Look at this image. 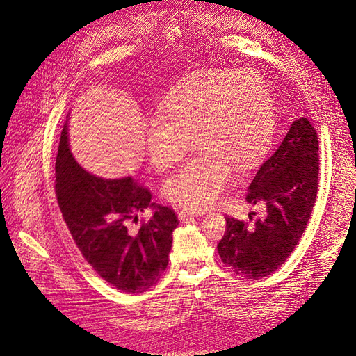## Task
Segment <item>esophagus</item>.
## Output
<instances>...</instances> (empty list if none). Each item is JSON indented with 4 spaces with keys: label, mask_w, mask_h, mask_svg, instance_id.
<instances>
[{
    "label": "esophagus",
    "mask_w": 356,
    "mask_h": 356,
    "mask_svg": "<svg viewBox=\"0 0 356 356\" xmlns=\"http://www.w3.org/2000/svg\"><path fill=\"white\" fill-rule=\"evenodd\" d=\"M203 212H193V211H187V209H184V211H179L178 212V217H179V220L181 221H188V220H191L193 217H197V215H202Z\"/></svg>",
    "instance_id": "34e87169"
}]
</instances>
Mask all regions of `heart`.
I'll return each instance as SVG.
<instances>
[{"label": "heart", "mask_w": 356, "mask_h": 356, "mask_svg": "<svg viewBox=\"0 0 356 356\" xmlns=\"http://www.w3.org/2000/svg\"><path fill=\"white\" fill-rule=\"evenodd\" d=\"M160 118L144 124L153 166H175L191 148L200 153L165 182V196L182 208L202 211L220 199L233 169L246 172L268 153L273 138V99L254 71L209 70L191 75L159 106Z\"/></svg>", "instance_id": "1"}]
</instances>
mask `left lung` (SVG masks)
<instances>
[{
	"label": "left lung",
	"mask_w": 356,
	"mask_h": 356,
	"mask_svg": "<svg viewBox=\"0 0 356 356\" xmlns=\"http://www.w3.org/2000/svg\"><path fill=\"white\" fill-rule=\"evenodd\" d=\"M318 134L306 117L289 127L282 144L258 169L246 202L264 208L263 217H225L218 242L221 261L236 275L260 279L272 275L294 251L318 196Z\"/></svg>",
	"instance_id": "1"
}]
</instances>
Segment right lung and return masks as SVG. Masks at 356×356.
Segmentation results:
<instances>
[{
    "label": "right lung",
    "mask_w": 356,
    "mask_h": 356,
    "mask_svg": "<svg viewBox=\"0 0 356 356\" xmlns=\"http://www.w3.org/2000/svg\"><path fill=\"white\" fill-rule=\"evenodd\" d=\"M55 191L59 209L84 260L106 282L123 293H144L166 270L172 232L179 224L175 211L152 203V191L138 179H104L74 160L63 126L56 157ZM154 206L156 212L138 231L129 220Z\"/></svg>",
    "instance_id": "obj_1"
}]
</instances>
